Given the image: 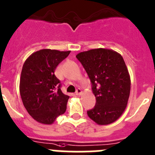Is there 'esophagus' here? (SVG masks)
Returning <instances> with one entry per match:
<instances>
[{"instance_id":"1","label":"esophagus","mask_w":155,"mask_h":155,"mask_svg":"<svg viewBox=\"0 0 155 155\" xmlns=\"http://www.w3.org/2000/svg\"><path fill=\"white\" fill-rule=\"evenodd\" d=\"M76 95H77V96H80V95H82V90H80V89H77L76 91Z\"/></svg>"}]
</instances>
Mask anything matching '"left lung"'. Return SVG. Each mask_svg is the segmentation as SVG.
Masks as SVG:
<instances>
[{
  "label": "left lung",
  "instance_id": "left-lung-1",
  "mask_svg": "<svg viewBox=\"0 0 155 155\" xmlns=\"http://www.w3.org/2000/svg\"><path fill=\"white\" fill-rule=\"evenodd\" d=\"M92 83L96 105L87 111L100 125L116 121L124 112L130 92V77L120 54L107 48H95L76 55Z\"/></svg>",
  "mask_w": 155,
  "mask_h": 155
}]
</instances>
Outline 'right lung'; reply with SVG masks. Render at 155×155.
Returning a JSON list of instances; mask_svg holds the SVG:
<instances>
[{
    "mask_svg": "<svg viewBox=\"0 0 155 155\" xmlns=\"http://www.w3.org/2000/svg\"><path fill=\"white\" fill-rule=\"evenodd\" d=\"M69 53L70 51L41 49L31 54L24 63L19 87L21 97L28 113L41 124H53L66 110L69 97L61 90L55 70Z\"/></svg>",
    "mask_w": 155,
    "mask_h": 155,
    "instance_id": "add662e5",
    "label": "right lung"
}]
</instances>
